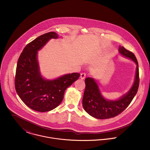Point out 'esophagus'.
Wrapping results in <instances>:
<instances>
[{
  "instance_id": "esophagus-1",
  "label": "esophagus",
  "mask_w": 150,
  "mask_h": 150,
  "mask_svg": "<svg viewBox=\"0 0 150 150\" xmlns=\"http://www.w3.org/2000/svg\"><path fill=\"white\" fill-rule=\"evenodd\" d=\"M86 74L85 73H81V74H80V78H81V79L84 80V79L86 78Z\"/></svg>"
}]
</instances>
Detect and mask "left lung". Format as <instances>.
Masks as SVG:
<instances>
[{"instance_id": "obj_1", "label": "left lung", "mask_w": 150, "mask_h": 150, "mask_svg": "<svg viewBox=\"0 0 150 150\" xmlns=\"http://www.w3.org/2000/svg\"><path fill=\"white\" fill-rule=\"evenodd\" d=\"M118 51L122 56L132 59L137 65L133 84L128 92L120 99L111 100L103 98L99 86L93 78H86L83 106L86 112L94 118L102 120L118 115L128 106L137 93L139 86V72L137 59L133 53L124 47L120 46Z\"/></svg>"}]
</instances>
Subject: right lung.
Masks as SVG:
<instances>
[{"label":"right lung","instance_id":"obj_1","mask_svg":"<svg viewBox=\"0 0 150 150\" xmlns=\"http://www.w3.org/2000/svg\"><path fill=\"white\" fill-rule=\"evenodd\" d=\"M58 38L54 32L39 36L25 46L18 60L15 77L16 92L28 107L37 111H48L58 106L66 88L80 76L78 73H73L51 80L42 76L38 51L50 39Z\"/></svg>","mask_w":150,"mask_h":150}]
</instances>
